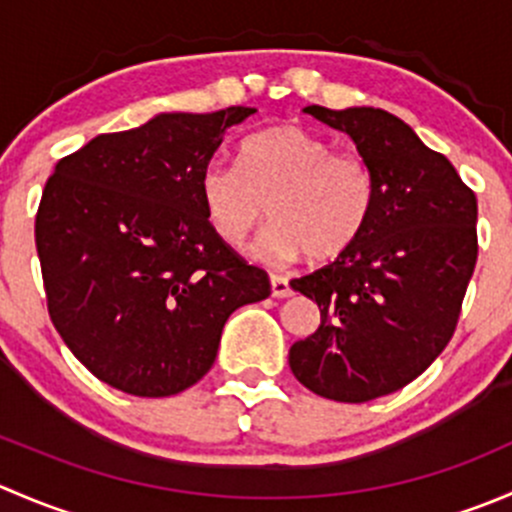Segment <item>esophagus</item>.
I'll return each mask as SVG.
<instances>
[{
  "instance_id": "obj_1",
  "label": "esophagus",
  "mask_w": 512,
  "mask_h": 512,
  "mask_svg": "<svg viewBox=\"0 0 512 512\" xmlns=\"http://www.w3.org/2000/svg\"><path fill=\"white\" fill-rule=\"evenodd\" d=\"M270 292H272V297L285 299V297H289V294H292V287H289V282L285 280V277L272 275L270 277Z\"/></svg>"
}]
</instances>
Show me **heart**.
I'll return each instance as SVG.
<instances>
[{"label":"heart","instance_id":"heart-1","mask_svg":"<svg viewBox=\"0 0 512 512\" xmlns=\"http://www.w3.org/2000/svg\"><path fill=\"white\" fill-rule=\"evenodd\" d=\"M200 200L227 245H240L265 220L275 223L252 247L260 260L302 255L334 260L364 235L376 208V180L364 158L334 153L294 123L265 128L240 146V168L213 163L200 175Z\"/></svg>","mask_w":512,"mask_h":512}]
</instances>
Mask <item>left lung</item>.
<instances>
[{"label":"left lung","instance_id":"8db88e82","mask_svg":"<svg viewBox=\"0 0 512 512\" xmlns=\"http://www.w3.org/2000/svg\"><path fill=\"white\" fill-rule=\"evenodd\" d=\"M302 111L352 138L374 173L376 208L332 265L289 282L322 317L292 344L289 369L324 399L364 404L404 389L451 342L476 270L478 203L451 160L394 113Z\"/></svg>","mask_w":512,"mask_h":512}]
</instances>
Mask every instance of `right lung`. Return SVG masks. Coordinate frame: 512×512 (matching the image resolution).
<instances>
[{
  "label": "right lung",
  "mask_w": 512,
  "mask_h": 512,
  "mask_svg": "<svg viewBox=\"0 0 512 512\" xmlns=\"http://www.w3.org/2000/svg\"><path fill=\"white\" fill-rule=\"evenodd\" d=\"M257 108L158 113L61 158L36 213L49 317L103 384L160 399L198 384L242 304L270 297L208 223L200 175Z\"/></svg>",
  "instance_id": "1"
}]
</instances>
